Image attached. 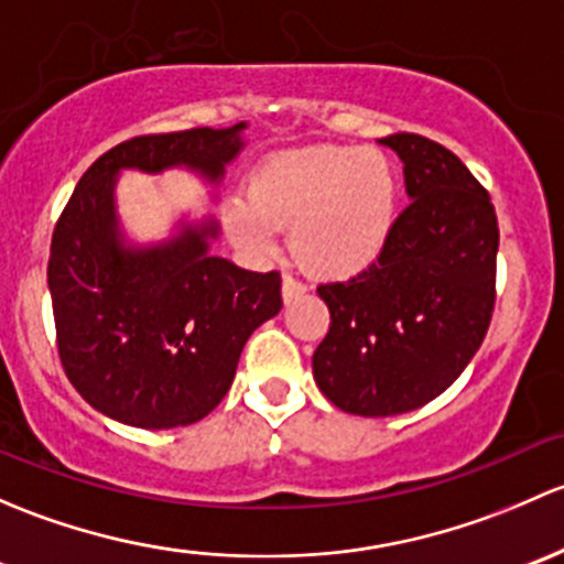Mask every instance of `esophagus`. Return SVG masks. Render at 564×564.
I'll use <instances>...</instances> for the list:
<instances>
[{
  "instance_id": "1",
  "label": "esophagus",
  "mask_w": 564,
  "mask_h": 564,
  "mask_svg": "<svg viewBox=\"0 0 564 564\" xmlns=\"http://www.w3.org/2000/svg\"><path fill=\"white\" fill-rule=\"evenodd\" d=\"M304 293H306L304 282H299L295 276H290V274L282 276V301L284 304H290V301H295L299 295H304Z\"/></svg>"
}]
</instances>
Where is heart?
Here are the masks:
<instances>
[{
	"mask_svg": "<svg viewBox=\"0 0 564 564\" xmlns=\"http://www.w3.org/2000/svg\"><path fill=\"white\" fill-rule=\"evenodd\" d=\"M397 167L377 149L312 147L265 160L252 173L247 205L225 225L254 254L274 249V230L306 271L328 280L358 274L380 258L397 225Z\"/></svg>",
	"mask_w": 564,
	"mask_h": 564,
	"instance_id": "obj_1",
	"label": "heart"
}]
</instances>
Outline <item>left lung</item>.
<instances>
[{"instance_id": "obj_1", "label": "left lung", "mask_w": 564, "mask_h": 564, "mask_svg": "<svg viewBox=\"0 0 564 564\" xmlns=\"http://www.w3.org/2000/svg\"><path fill=\"white\" fill-rule=\"evenodd\" d=\"M410 203L375 263L317 288L330 312L312 371L328 402L386 417L454 386L489 330L499 228L484 184L443 143L397 132Z\"/></svg>"}]
</instances>
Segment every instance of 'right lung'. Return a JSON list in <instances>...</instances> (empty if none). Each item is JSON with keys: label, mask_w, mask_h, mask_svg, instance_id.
I'll return each mask as SVG.
<instances>
[{"label": "right lung", "mask_w": 564, "mask_h": 564, "mask_svg": "<svg viewBox=\"0 0 564 564\" xmlns=\"http://www.w3.org/2000/svg\"><path fill=\"white\" fill-rule=\"evenodd\" d=\"M241 130L243 121L130 138L91 162L56 219L48 288L62 369L91 408L127 426H187L217 408L249 334L282 310V276L208 254L214 225L124 249L113 173L187 165L217 182Z\"/></svg>", "instance_id": "right-lung-1"}]
</instances>
